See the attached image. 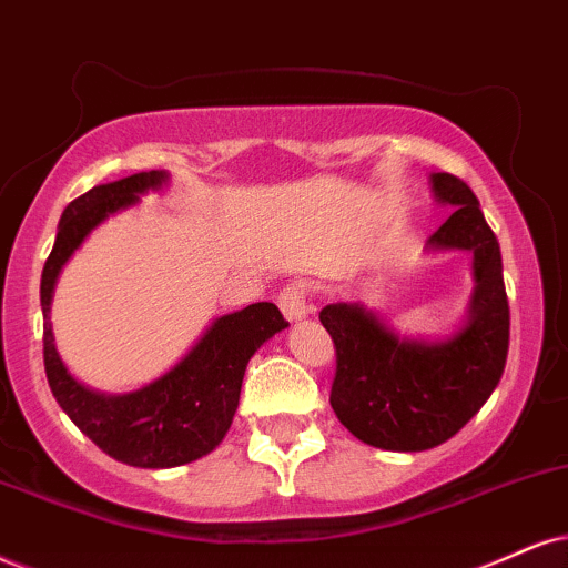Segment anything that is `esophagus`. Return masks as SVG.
<instances>
[{"label":"esophagus","instance_id":"esophagus-1","mask_svg":"<svg viewBox=\"0 0 568 568\" xmlns=\"http://www.w3.org/2000/svg\"><path fill=\"white\" fill-rule=\"evenodd\" d=\"M278 307H282L284 318L290 321V324H297V321L307 318L311 305H307V300H305V286L303 284L286 286L282 295H278Z\"/></svg>","mask_w":568,"mask_h":568}]
</instances>
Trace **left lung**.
<instances>
[{
    "instance_id": "8db88e82",
    "label": "left lung",
    "mask_w": 568,
    "mask_h": 568,
    "mask_svg": "<svg viewBox=\"0 0 568 568\" xmlns=\"http://www.w3.org/2000/svg\"><path fill=\"white\" fill-rule=\"evenodd\" d=\"M432 192L453 215L426 252H471L474 290L464 324L443 339L403 337L361 303H332L321 324L337 347L334 413L361 443L422 453L447 443L498 387L508 355V297L500 244L477 194L450 173H432Z\"/></svg>"
}]
</instances>
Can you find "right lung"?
Wrapping results in <instances>:
<instances>
[{
    "label": "right lung",
    "instance_id": "right-lung-1",
    "mask_svg": "<svg viewBox=\"0 0 568 568\" xmlns=\"http://www.w3.org/2000/svg\"><path fill=\"white\" fill-rule=\"evenodd\" d=\"M171 184L165 171L134 173L81 194L62 210L58 240L41 271L44 368L54 400L100 450L136 468L192 464L223 443L234 422L244 368L286 321L273 303H252L219 316L192 349L158 379L123 395L91 389L62 363L52 334V297L62 268L87 236L115 213Z\"/></svg>",
    "mask_w": 568,
    "mask_h": 568
}]
</instances>
